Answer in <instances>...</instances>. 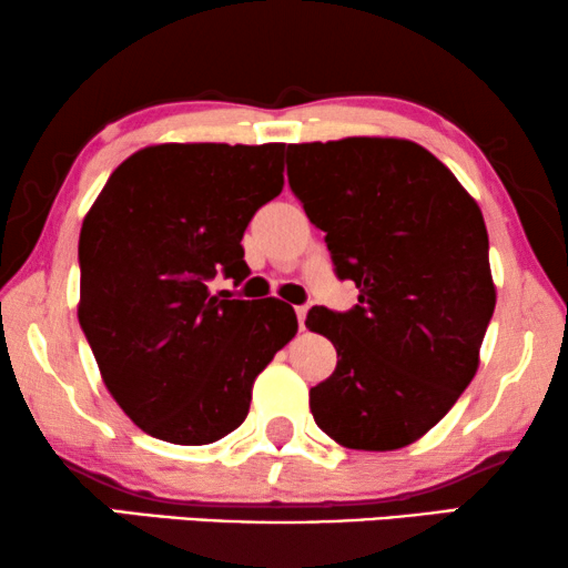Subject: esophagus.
I'll return each mask as SVG.
<instances>
[{
  "mask_svg": "<svg viewBox=\"0 0 568 568\" xmlns=\"http://www.w3.org/2000/svg\"><path fill=\"white\" fill-rule=\"evenodd\" d=\"M294 313H297L300 328H305V317H307V305H300V307H294Z\"/></svg>",
  "mask_w": 568,
  "mask_h": 568,
  "instance_id": "esophagus-1",
  "label": "esophagus"
}]
</instances>
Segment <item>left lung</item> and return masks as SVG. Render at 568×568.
<instances>
[{
    "label": "left lung",
    "mask_w": 568,
    "mask_h": 568,
    "mask_svg": "<svg viewBox=\"0 0 568 568\" xmlns=\"http://www.w3.org/2000/svg\"><path fill=\"white\" fill-rule=\"evenodd\" d=\"M286 173L325 232L336 276L359 290L348 313H307V328L338 354L333 375L310 390L315 424L348 449L406 447L478 369L496 305L484 214L408 139L290 144Z\"/></svg>",
    "instance_id": "1"
}]
</instances>
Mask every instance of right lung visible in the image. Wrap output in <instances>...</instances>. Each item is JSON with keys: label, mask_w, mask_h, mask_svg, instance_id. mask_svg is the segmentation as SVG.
<instances>
[{"label": "right lung", "mask_w": 568, "mask_h": 568, "mask_svg": "<svg viewBox=\"0 0 568 568\" xmlns=\"http://www.w3.org/2000/svg\"><path fill=\"white\" fill-rule=\"evenodd\" d=\"M282 189L284 144H154L113 170L84 216L77 317L105 387L150 437H227L297 333L282 300L209 292L216 274H251L240 240Z\"/></svg>", "instance_id": "right-lung-1"}]
</instances>
